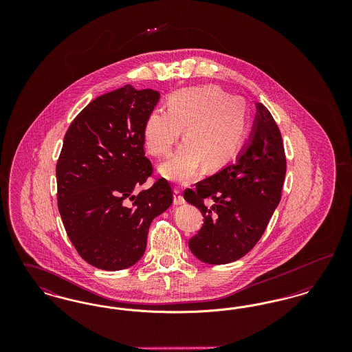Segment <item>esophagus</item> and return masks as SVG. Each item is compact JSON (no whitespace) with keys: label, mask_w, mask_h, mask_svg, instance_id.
<instances>
[{"label":"esophagus","mask_w":352,"mask_h":352,"mask_svg":"<svg viewBox=\"0 0 352 352\" xmlns=\"http://www.w3.org/2000/svg\"><path fill=\"white\" fill-rule=\"evenodd\" d=\"M184 197H182V194H181L179 187H175V188H174V204L179 206V204H184Z\"/></svg>","instance_id":"esophagus-1"}]
</instances>
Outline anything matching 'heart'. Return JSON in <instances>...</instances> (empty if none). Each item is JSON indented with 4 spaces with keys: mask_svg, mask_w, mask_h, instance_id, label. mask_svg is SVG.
<instances>
[{
    "mask_svg": "<svg viewBox=\"0 0 352 352\" xmlns=\"http://www.w3.org/2000/svg\"><path fill=\"white\" fill-rule=\"evenodd\" d=\"M184 128V144L160 168L165 178L182 184L201 166L219 171L237 155L250 129L247 101L211 84L178 89L168 96V109L155 108L148 115L145 144L153 155L166 157Z\"/></svg>",
    "mask_w": 352,
    "mask_h": 352,
    "instance_id": "b5f03b06",
    "label": "heart"
}]
</instances>
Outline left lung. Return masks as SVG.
Wrapping results in <instances>:
<instances>
[{
  "label": "left lung",
  "instance_id": "obj_1",
  "mask_svg": "<svg viewBox=\"0 0 352 352\" xmlns=\"http://www.w3.org/2000/svg\"><path fill=\"white\" fill-rule=\"evenodd\" d=\"M251 138L234 164L186 188L184 198L198 207L204 223L188 247L203 263L220 265L245 256L267 230L281 201L286 157L280 128L258 102ZM210 197L211 208L204 204Z\"/></svg>",
  "mask_w": 352,
  "mask_h": 352
}]
</instances>
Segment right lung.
<instances>
[{"label": "right lung", "instance_id": "obj_1", "mask_svg": "<svg viewBox=\"0 0 352 352\" xmlns=\"http://www.w3.org/2000/svg\"><path fill=\"white\" fill-rule=\"evenodd\" d=\"M160 92L126 84L91 101L68 128L56 164L58 208L68 237L88 264L120 270L146 250L153 219L173 203V190L145 157L144 124Z\"/></svg>", "mask_w": 352, "mask_h": 352}]
</instances>
